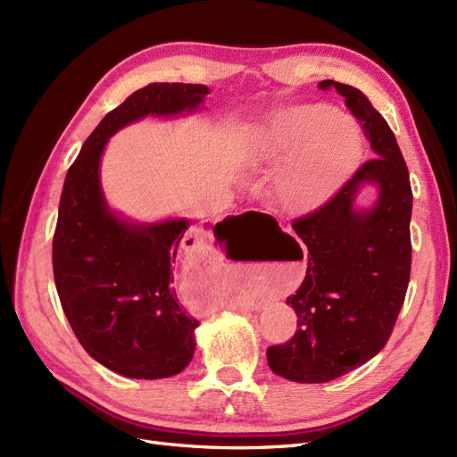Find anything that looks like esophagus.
Returning <instances> with one entry per match:
<instances>
[{"label": "esophagus", "mask_w": 457, "mask_h": 457, "mask_svg": "<svg viewBox=\"0 0 457 457\" xmlns=\"http://www.w3.org/2000/svg\"><path fill=\"white\" fill-rule=\"evenodd\" d=\"M259 309H261V307H259V305H253V307H252V309H245V311H259Z\"/></svg>", "instance_id": "34e87169"}]
</instances>
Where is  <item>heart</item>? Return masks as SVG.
<instances>
[{
  "label": "heart",
  "mask_w": 457,
  "mask_h": 457,
  "mask_svg": "<svg viewBox=\"0 0 457 457\" xmlns=\"http://www.w3.org/2000/svg\"><path fill=\"white\" fill-rule=\"evenodd\" d=\"M362 154L356 121L324 104H299L276 114L255 143V158L283 162L274 175V196L287 210L309 212L345 183ZM238 299L250 287H238Z\"/></svg>",
  "instance_id": "1"
}]
</instances>
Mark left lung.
<instances>
[{"instance_id":"8db88e82","label":"left lung","mask_w":457,"mask_h":457,"mask_svg":"<svg viewBox=\"0 0 457 457\" xmlns=\"http://www.w3.org/2000/svg\"><path fill=\"white\" fill-rule=\"evenodd\" d=\"M334 87L362 123L376 158L361 165L337 195L294 220L307 244V276L286 299L297 314L295 336L267 349L276 376L297 383H326L366 364L389 339L410 282L411 187L391 128L368 96L339 81ZM368 186L370 206L357 204Z\"/></svg>"}]
</instances>
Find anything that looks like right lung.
Listing matches in <instances>:
<instances>
[{
  "label": "right lung",
  "instance_id": "add662e5",
  "mask_svg": "<svg viewBox=\"0 0 457 457\" xmlns=\"http://www.w3.org/2000/svg\"><path fill=\"white\" fill-rule=\"evenodd\" d=\"M207 93L200 84L135 91L101 120L64 179L53 238L54 286L81 347L123 378L181 373L195 356L200 322L179 305L173 286V262L190 220L145 223L112 210L101 185L103 152L133 121L198 112Z\"/></svg>",
  "mask_w": 457,
  "mask_h": 457
}]
</instances>
